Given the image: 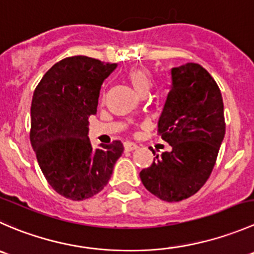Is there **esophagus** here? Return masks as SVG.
I'll use <instances>...</instances> for the list:
<instances>
[{"label":"esophagus","mask_w":254,"mask_h":254,"mask_svg":"<svg viewBox=\"0 0 254 254\" xmlns=\"http://www.w3.org/2000/svg\"><path fill=\"white\" fill-rule=\"evenodd\" d=\"M124 148H125V150H126V152H130V150H134V149H137V144H134V143H132V142H125L124 143Z\"/></svg>","instance_id":"esophagus-1"}]
</instances>
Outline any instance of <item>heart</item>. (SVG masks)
<instances>
[{
    "instance_id": "b5f03b06",
    "label": "heart",
    "mask_w": 254,
    "mask_h": 254,
    "mask_svg": "<svg viewBox=\"0 0 254 254\" xmlns=\"http://www.w3.org/2000/svg\"><path fill=\"white\" fill-rule=\"evenodd\" d=\"M126 79L137 94L145 95L152 84V77L145 67H133L126 74Z\"/></svg>"
}]
</instances>
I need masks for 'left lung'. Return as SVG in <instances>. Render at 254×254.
<instances>
[{
    "label": "left lung",
    "mask_w": 254,
    "mask_h": 254,
    "mask_svg": "<svg viewBox=\"0 0 254 254\" xmlns=\"http://www.w3.org/2000/svg\"><path fill=\"white\" fill-rule=\"evenodd\" d=\"M170 79L158 134L172 150L157 154L139 177L148 191L175 202L196 194L209 179L226 126L221 91L201 65L173 67Z\"/></svg>",
    "instance_id": "1"
}]
</instances>
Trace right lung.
I'll return each instance as SVG.
<instances>
[{"label": "right lung", "instance_id": "add662e5", "mask_svg": "<svg viewBox=\"0 0 254 254\" xmlns=\"http://www.w3.org/2000/svg\"><path fill=\"white\" fill-rule=\"evenodd\" d=\"M116 67L84 55L65 58L45 72L34 90L32 147L45 179L66 199L79 201L101 191L124 153L120 140L94 149L87 135L102 82Z\"/></svg>", "mask_w": 254, "mask_h": 254}]
</instances>
